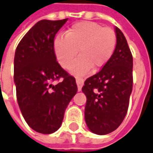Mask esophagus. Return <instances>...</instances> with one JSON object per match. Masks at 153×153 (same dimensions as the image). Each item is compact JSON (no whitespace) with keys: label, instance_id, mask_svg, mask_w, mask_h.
<instances>
[{"label":"esophagus","instance_id":"1","mask_svg":"<svg viewBox=\"0 0 153 153\" xmlns=\"http://www.w3.org/2000/svg\"><path fill=\"white\" fill-rule=\"evenodd\" d=\"M75 80H76L77 86H78V90H79V91H80L81 89H82V86L84 85V79L81 78H79V77H76Z\"/></svg>","mask_w":153,"mask_h":153}]
</instances>
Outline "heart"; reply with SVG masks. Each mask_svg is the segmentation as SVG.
<instances>
[{"label": "heart", "instance_id": "obj_1", "mask_svg": "<svg viewBox=\"0 0 153 153\" xmlns=\"http://www.w3.org/2000/svg\"><path fill=\"white\" fill-rule=\"evenodd\" d=\"M116 46V35L110 27L93 22H79L59 35L53 42L57 59L63 68L70 67L79 50L80 56L71 66L74 74H85L93 68H101L109 61Z\"/></svg>", "mask_w": 153, "mask_h": 153}]
</instances>
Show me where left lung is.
Segmentation results:
<instances>
[{"instance_id":"left-lung-1","label":"left lung","mask_w":153,"mask_h":153,"mask_svg":"<svg viewBox=\"0 0 153 153\" xmlns=\"http://www.w3.org/2000/svg\"><path fill=\"white\" fill-rule=\"evenodd\" d=\"M115 29L116 46L113 54L82 88L87 98L86 124L98 135H106L119 127L127 113L132 91V54L124 34L118 27Z\"/></svg>"}]
</instances>
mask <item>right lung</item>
Wrapping results in <instances>:
<instances>
[{
	"label": "right lung",
	"mask_w": 153,
	"mask_h": 153,
	"mask_svg": "<svg viewBox=\"0 0 153 153\" xmlns=\"http://www.w3.org/2000/svg\"><path fill=\"white\" fill-rule=\"evenodd\" d=\"M67 20L39 21L16 49L14 82L18 105L26 122L39 133L51 134L60 127L78 90L74 77L59 65L53 48L55 35Z\"/></svg>",
	"instance_id": "right-lung-1"
}]
</instances>
